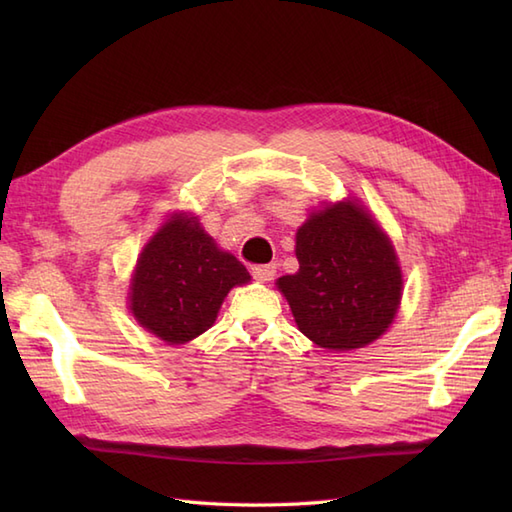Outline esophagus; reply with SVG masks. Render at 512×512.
<instances>
[{"label": "esophagus", "mask_w": 512, "mask_h": 512, "mask_svg": "<svg viewBox=\"0 0 512 512\" xmlns=\"http://www.w3.org/2000/svg\"><path fill=\"white\" fill-rule=\"evenodd\" d=\"M250 273H253V277L257 279V281H270L275 277V273H277V266H273V264H262V266H253V270H250Z\"/></svg>", "instance_id": "obj_1"}]
</instances>
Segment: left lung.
I'll return each mask as SVG.
<instances>
[{
  "label": "left lung",
  "instance_id": "8db88e82",
  "mask_svg": "<svg viewBox=\"0 0 512 512\" xmlns=\"http://www.w3.org/2000/svg\"><path fill=\"white\" fill-rule=\"evenodd\" d=\"M297 259V273L277 286L310 341L356 350L394 321L402 288L394 246L358 204L312 213L297 231Z\"/></svg>",
  "mask_w": 512,
  "mask_h": 512
}]
</instances>
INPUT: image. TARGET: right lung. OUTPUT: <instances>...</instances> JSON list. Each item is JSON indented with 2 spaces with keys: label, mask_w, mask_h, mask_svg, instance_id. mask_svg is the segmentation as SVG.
<instances>
[{
  "label": "right lung",
  "mask_w": 512,
  "mask_h": 512,
  "mask_svg": "<svg viewBox=\"0 0 512 512\" xmlns=\"http://www.w3.org/2000/svg\"><path fill=\"white\" fill-rule=\"evenodd\" d=\"M248 279L244 264L217 248L198 220L176 215L140 255L129 308L158 339L187 343L211 328L228 290Z\"/></svg>",
  "instance_id": "right-lung-1"
}]
</instances>
